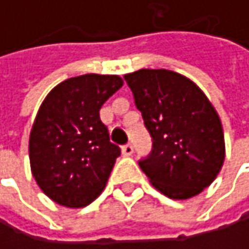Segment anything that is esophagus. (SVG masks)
I'll return each mask as SVG.
<instances>
[{"mask_svg": "<svg viewBox=\"0 0 249 249\" xmlns=\"http://www.w3.org/2000/svg\"><path fill=\"white\" fill-rule=\"evenodd\" d=\"M132 153H134V147L131 144H125L123 147V154L124 156H132Z\"/></svg>", "mask_w": 249, "mask_h": 249, "instance_id": "obj_1", "label": "esophagus"}]
</instances>
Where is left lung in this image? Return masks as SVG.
Masks as SVG:
<instances>
[{
  "instance_id": "8db88e82",
  "label": "left lung",
  "mask_w": 249,
  "mask_h": 249,
  "mask_svg": "<svg viewBox=\"0 0 249 249\" xmlns=\"http://www.w3.org/2000/svg\"><path fill=\"white\" fill-rule=\"evenodd\" d=\"M124 79L153 138L151 153L138 161L141 170L170 199L199 195L225 160L216 109L195 82L172 71L140 69Z\"/></svg>"
}]
</instances>
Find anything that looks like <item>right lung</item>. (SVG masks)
Masks as SVG:
<instances>
[{
	"instance_id": "add662e5",
	"label": "right lung",
	"mask_w": 249,
	"mask_h": 249,
	"mask_svg": "<svg viewBox=\"0 0 249 249\" xmlns=\"http://www.w3.org/2000/svg\"><path fill=\"white\" fill-rule=\"evenodd\" d=\"M117 75L76 76L50 90L30 132L31 173L56 203L83 208L105 189L121 154L99 109L121 86Z\"/></svg>"
}]
</instances>
